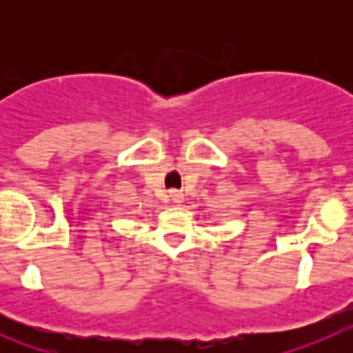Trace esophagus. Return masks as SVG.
<instances>
[{"label":"esophagus","instance_id":"esophagus-1","mask_svg":"<svg viewBox=\"0 0 353 353\" xmlns=\"http://www.w3.org/2000/svg\"><path fill=\"white\" fill-rule=\"evenodd\" d=\"M170 198H171V201H174V203H182L183 201V194L179 191H171Z\"/></svg>","mask_w":353,"mask_h":353}]
</instances>
